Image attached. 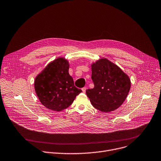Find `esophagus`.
I'll return each instance as SVG.
<instances>
[{
	"mask_svg": "<svg viewBox=\"0 0 161 161\" xmlns=\"http://www.w3.org/2000/svg\"><path fill=\"white\" fill-rule=\"evenodd\" d=\"M86 87H83V88H82V91H83V92H85V91H86Z\"/></svg>",
	"mask_w": 161,
	"mask_h": 161,
	"instance_id": "1",
	"label": "esophagus"
}]
</instances>
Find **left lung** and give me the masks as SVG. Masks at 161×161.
Instances as JSON below:
<instances>
[{"label": "left lung", "mask_w": 161, "mask_h": 161, "mask_svg": "<svg viewBox=\"0 0 161 161\" xmlns=\"http://www.w3.org/2000/svg\"><path fill=\"white\" fill-rule=\"evenodd\" d=\"M94 87L86 91V96L96 109L110 112L119 108L126 98L131 83L128 75L106 58L92 64Z\"/></svg>", "instance_id": "8db88e82"}]
</instances>
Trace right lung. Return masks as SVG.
I'll use <instances>...</instances> for the list:
<instances>
[{
    "label": "right lung",
    "mask_w": 161,
    "mask_h": 161,
    "mask_svg": "<svg viewBox=\"0 0 161 161\" xmlns=\"http://www.w3.org/2000/svg\"><path fill=\"white\" fill-rule=\"evenodd\" d=\"M69 69V62L64 58H58L35 78V92L41 103L47 108L57 112L63 110L82 92L75 86Z\"/></svg>",
    "instance_id": "right-lung-1"
}]
</instances>
